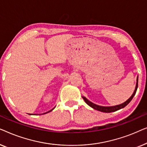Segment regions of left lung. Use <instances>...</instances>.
Segmentation results:
<instances>
[{
  "mask_svg": "<svg viewBox=\"0 0 147 147\" xmlns=\"http://www.w3.org/2000/svg\"><path fill=\"white\" fill-rule=\"evenodd\" d=\"M137 88H138V77H137V79H136V88H135V91H134L133 94H132V96L130 97V98L128 99V100L125 102L123 104H121V105H116V106H113V107H102V106H99V105H95L94 103H92L90 102L88 100V99H86L85 97L84 96H82V98L84 99V100L85 101V102L88 105H89L90 107H92V109H95V110H97V111H100V112H103V113H112V112H115V111H117L118 110H119V109H121L124 108V107L127 106V105L129 104V103L131 102L132 99L135 96V94H136V90H137Z\"/></svg>",
  "mask_w": 147,
  "mask_h": 147,
  "instance_id": "1",
  "label": "left lung"
}]
</instances>
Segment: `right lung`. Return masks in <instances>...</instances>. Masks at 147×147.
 I'll return each instance as SVG.
<instances>
[{
	"mask_svg": "<svg viewBox=\"0 0 147 147\" xmlns=\"http://www.w3.org/2000/svg\"><path fill=\"white\" fill-rule=\"evenodd\" d=\"M52 110H53V109H52ZM52 110H51V111H52ZM51 111H49V112H51ZM49 112H47V113H49ZM43 113V114H46V113Z\"/></svg>",
	"mask_w": 147,
	"mask_h": 147,
	"instance_id": "obj_1",
	"label": "right lung"
}]
</instances>
